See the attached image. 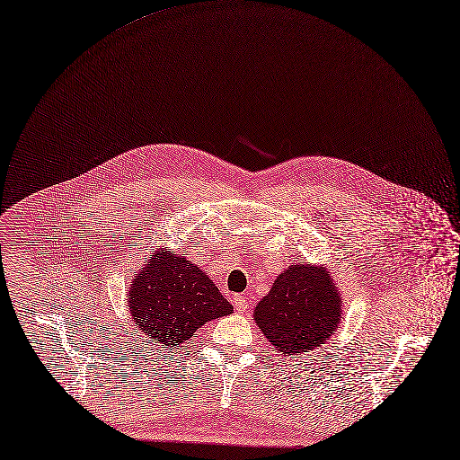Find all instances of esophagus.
<instances>
[{"instance_id": "esophagus-1", "label": "esophagus", "mask_w": 460, "mask_h": 460, "mask_svg": "<svg viewBox=\"0 0 460 460\" xmlns=\"http://www.w3.org/2000/svg\"><path fill=\"white\" fill-rule=\"evenodd\" d=\"M234 306L237 312H246L250 308V300L244 296H234Z\"/></svg>"}]
</instances>
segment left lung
Listing matches in <instances>:
<instances>
[{"label":"left lung","mask_w":460,"mask_h":460,"mask_svg":"<svg viewBox=\"0 0 460 460\" xmlns=\"http://www.w3.org/2000/svg\"><path fill=\"white\" fill-rule=\"evenodd\" d=\"M341 293L323 266L298 262L282 271L253 319L284 355L321 348L341 323Z\"/></svg>","instance_id":"left-lung-1"}]
</instances>
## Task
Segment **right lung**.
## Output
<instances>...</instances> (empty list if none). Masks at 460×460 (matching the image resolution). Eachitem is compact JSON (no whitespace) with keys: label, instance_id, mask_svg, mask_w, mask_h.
I'll return each mask as SVG.
<instances>
[{"label":"right lung","instance_id":"obj_1","mask_svg":"<svg viewBox=\"0 0 460 460\" xmlns=\"http://www.w3.org/2000/svg\"><path fill=\"white\" fill-rule=\"evenodd\" d=\"M134 330L145 342L178 349L205 323L232 314L234 306L196 264L158 248L130 284Z\"/></svg>","mask_w":460,"mask_h":460}]
</instances>
